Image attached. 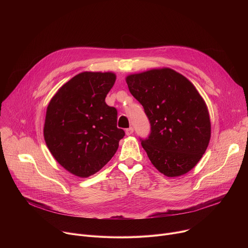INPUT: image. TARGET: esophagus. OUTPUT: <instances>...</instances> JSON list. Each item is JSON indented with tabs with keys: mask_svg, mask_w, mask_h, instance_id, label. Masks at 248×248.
Instances as JSON below:
<instances>
[{
	"mask_svg": "<svg viewBox=\"0 0 248 248\" xmlns=\"http://www.w3.org/2000/svg\"><path fill=\"white\" fill-rule=\"evenodd\" d=\"M125 133H126V135H131V134L133 133V127L130 126V127L126 128V129H125Z\"/></svg>",
	"mask_w": 248,
	"mask_h": 248,
	"instance_id": "esophagus-1",
	"label": "esophagus"
}]
</instances>
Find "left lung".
<instances>
[{
  "label": "left lung",
  "instance_id": "left-lung-1",
  "mask_svg": "<svg viewBox=\"0 0 248 248\" xmlns=\"http://www.w3.org/2000/svg\"><path fill=\"white\" fill-rule=\"evenodd\" d=\"M126 83L150 123L148 137L139 139L151 163L167 176L189 171L211 135L206 104L196 88L170 68L128 76Z\"/></svg>",
  "mask_w": 248,
  "mask_h": 248
}]
</instances>
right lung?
Instances as JSON below:
<instances>
[{"instance_id":"1","label":"right lung","mask_w":248,"mask_h":248,"mask_svg":"<svg viewBox=\"0 0 248 248\" xmlns=\"http://www.w3.org/2000/svg\"><path fill=\"white\" fill-rule=\"evenodd\" d=\"M115 81L112 73H81L63 84L48 105L46 144L61 166L80 178L107 164L124 136L117 127V109L105 102Z\"/></svg>"}]
</instances>
